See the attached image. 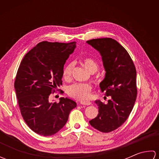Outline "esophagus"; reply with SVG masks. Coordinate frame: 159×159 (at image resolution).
<instances>
[{"instance_id":"obj_1","label":"esophagus","mask_w":159,"mask_h":159,"mask_svg":"<svg viewBox=\"0 0 159 159\" xmlns=\"http://www.w3.org/2000/svg\"><path fill=\"white\" fill-rule=\"evenodd\" d=\"M80 104H83V105H90L91 104H92V102H89V101H82V102H80Z\"/></svg>"}]
</instances>
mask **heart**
Wrapping results in <instances>:
<instances>
[{
	"instance_id": "obj_1",
	"label": "heart",
	"mask_w": 159,
	"mask_h": 159,
	"mask_svg": "<svg viewBox=\"0 0 159 159\" xmlns=\"http://www.w3.org/2000/svg\"><path fill=\"white\" fill-rule=\"evenodd\" d=\"M82 63L85 68L89 72H96L98 68V65L96 60L92 57H85L82 60ZM74 68V63H70L65 66L63 70V78L65 80H69L72 76ZM92 86L87 83H74L67 88L69 95L78 100H86L89 98L92 92Z\"/></svg>"
}]
</instances>
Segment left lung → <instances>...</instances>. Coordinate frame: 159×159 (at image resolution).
Instances as JSON below:
<instances>
[{
    "label": "left lung",
    "instance_id": "1",
    "mask_svg": "<svg viewBox=\"0 0 159 159\" xmlns=\"http://www.w3.org/2000/svg\"><path fill=\"white\" fill-rule=\"evenodd\" d=\"M102 57L106 71L100 83L102 92L111 96L107 104L96 100L98 114L89 121L91 126L102 133L113 131L122 125L137 98V72L126 50L112 38H98L87 41Z\"/></svg>",
    "mask_w": 159,
    "mask_h": 159
}]
</instances>
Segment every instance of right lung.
Wrapping results in <instances>:
<instances>
[{
	"label": "right lung",
	"instance_id": "add662e5",
	"mask_svg": "<svg viewBox=\"0 0 159 159\" xmlns=\"http://www.w3.org/2000/svg\"><path fill=\"white\" fill-rule=\"evenodd\" d=\"M76 48V42H42L26 54L17 72L14 87L22 116L31 129L51 136L65 126L74 100L61 98L50 102V93L62 85L64 64Z\"/></svg>",
	"mask_w": 159,
	"mask_h": 159
}]
</instances>
